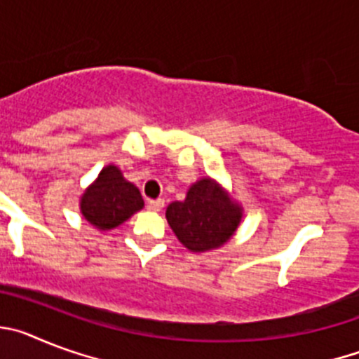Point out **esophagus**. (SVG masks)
<instances>
[{
	"label": "esophagus",
	"instance_id": "obj_1",
	"mask_svg": "<svg viewBox=\"0 0 359 359\" xmlns=\"http://www.w3.org/2000/svg\"><path fill=\"white\" fill-rule=\"evenodd\" d=\"M163 205H165V201L163 199H151V201L147 203V207H149V210H152V212H160L161 208H163Z\"/></svg>",
	"mask_w": 359,
	"mask_h": 359
}]
</instances>
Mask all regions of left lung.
I'll list each match as a JSON object with an SVG mask.
<instances>
[{"label": "left lung", "instance_id": "1", "mask_svg": "<svg viewBox=\"0 0 359 359\" xmlns=\"http://www.w3.org/2000/svg\"><path fill=\"white\" fill-rule=\"evenodd\" d=\"M165 217L185 248L201 253L230 241L241 223L243 207L217 182L203 177L190 187L183 201L170 203Z\"/></svg>", "mask_w": 359, "mask_h": 359}]
</instances>
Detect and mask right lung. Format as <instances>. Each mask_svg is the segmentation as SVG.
<instances>
[{
    "mask_svg": "<svg viewBox=\"0 0 359 359\" xmlns=\"http://www.w3.org/2000/svg\"><path fill=\"white\" fill-rule=\"evenodd\" d=\"M144 208L140 190L122 176L118 167L107 165L81 198V212L98 230H111Z\"/></svg>",
    "mask_w": 359,
    "mask_h": 359,
    "instance_id": "add662e5",
    "label": "right lung"
}]
</instances>
